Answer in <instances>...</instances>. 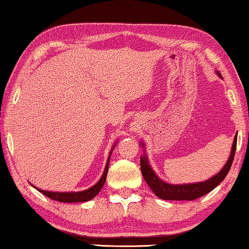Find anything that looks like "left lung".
<instances>
[{"label":"left lung","mask_w":249,"mask_h":249,"mask_svg":"<svg viewBox=\"0 0 249 249\" xmlns=\"http://www.w3.org/2000/svg\"><path fill=\"white\" fill-rule=\"evenodd\" d=\"M217 74L220 76V73L217 72ZM222 77V76H220ZM143 145V143H141ZM236 145H237V134H236L234 143L231 146V152L228 159L227 163L222 168L218 174L213 176L212 178L199 181V183L194 184H183V185H172L168 183H165L164 180L159 178L155 173L153 172L151 165L148 163L147 156H141V171L142 174L146 183L152 191L154 192L157 197L161 199L166 200H194L196 198H199L207 193L213 191L217 185H219L224 180L225 177L228 174L230 169L231 167L232 160H234L235 152H236Z\"/></svg>","instance_id":"left-lung-1"}]
</instances>
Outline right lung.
Listing matches in <instances>:
<instances>
[{"mask_svg": "<svg viewBox=\"0 0 249 249\" xmlns=\"http://www.w3.org/2000/svg\"><path fill=\"white\" fill-rule=\"evenodd\" d=\"M115 146V145H114ZM114 146L112 148V151L114 149ZM112 151H110L109 155H108V160L107 163H106V166L104 169L103 175H102L101 179L97 181V183L94 185L86 191H82V192H72V193H60V192H49V191H43V189L36 188L38 192H41L42 194H44L45 196L50 197L51 199L57 200V202L61 203H82V202H88V200L92 199L95 197L100 191L102 189V187L104 186L105 180H106V176H107V172H108V164H109V157L110 154H112Z\"/></svg>", "mask_w": 249, "mask_h": 249, "instance_id": "obj_1", "label": "right lung"}]
</instances>
